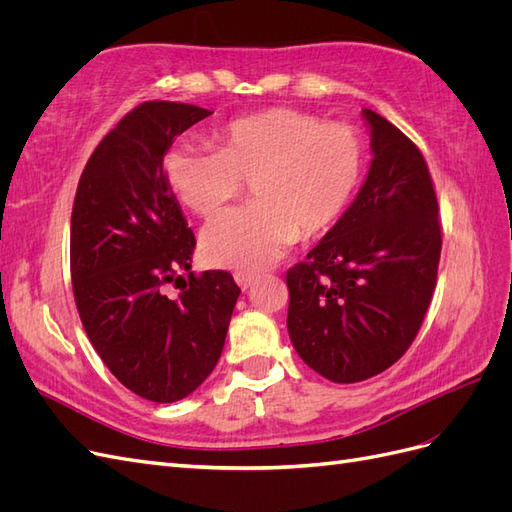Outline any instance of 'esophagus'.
I'll return each instance as SVG.
<instances>
[{"label": "esophagus", "instance_id": "esophagus-1", "mask_svg": "<svg viewBox=\"0 0 512 512\" xmlns=\"http://www.w3.org/2000/svg\"><path fill=\"white\" fill-rule=\"evenodd\" d=\"M235 282H237V286L241 290H247V288H252V284L256 282V275L254 273H247V271H237L235 273Z\"/></svg>", "mask_w": 512, "mask_h": 512}]
</instances>
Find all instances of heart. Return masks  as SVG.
<instances>
[{
    "label": "heart",
    "instance_id": "1",
    "mask_svg": "<svg viewBox=\"0 0 512 512\" xmlns=\"http://www.w3.org/2000/svg\"><path fill=\"white\" fill-rule=\"evenodd\" d=\"M218 149L175 145L164 175L181 203L213 218L250 181L254 203L213 220L200 239L207 262L254 273L282 258L297 237L329 230L359 188L363 141L346 123L292 108L230 121Z\"/></svg>",
    "mask_w": 512,
    "mask_h": 512
}]
</instances>
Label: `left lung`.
Here are the masks:
<instances>
[{
	"instance_id": "obj_1",
	"label": "left lung",
	"mask_w": 512,
	"mask_h": 512,
	"mask_svg": "<svg viewBox=\"0 0 512 512\" xmlns=\"http://www.w3.org/2000/svg\"><path fill=\"white\" fill-rule=\"evenodd\" d=\"M371 162L352 205L286 273L288 335L331 382L382 374L414 342L442 250L438 198L410 138L363 108Z\"/></svg>"
}]
</instances>
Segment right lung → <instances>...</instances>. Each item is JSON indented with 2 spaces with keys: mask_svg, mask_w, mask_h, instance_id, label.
<instances>
[{
  "mask_svg": "<svg viewBox=\"0 0 512 512\" xmlns=\"http://www.w3.org/2000/svg\"><path fill=\"white\" fill-rule=\"evenodd\" d=\"M211 111L145 102L91 153L70 222L74 301L113 376L156 404L194 393L218 365L241 288L226 271L188 273L196 239L164 175L175 138ZM183 281V285L178 282ZM180 288L177 298L165 284Z\"/></svg>",
  "mask_w": 512,
  "mask_h": 512,
  "instance_id": "right-lung-1",
  "label": "right lung"
}]
</instances>
